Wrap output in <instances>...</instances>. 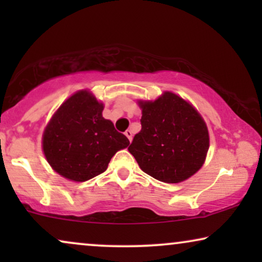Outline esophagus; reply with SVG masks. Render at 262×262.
<instances>
[{
    "label": "esophagus",
    "mask_w": 262,
    "mask_h": 262,
    "mask_svg": "<svg viewBox=\"0 0 262 262\" xmlns=\"http://www.w3.org/2000/svg\"><path fill=\"white\" fill-rule=\"evenodd\" d=\"M125 136L128 138V141H132V131L131 130H126L125 131Z\"/></svg>",
    "instance_id": "esophagus-1"
}]
</instances>
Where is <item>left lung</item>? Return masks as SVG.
<instances>
[{
    "instance_id": "1",
    "label": "left lung",
    "mask_w": 262,
    "mask_h": 262,
    "mask_svg": "<svg viewBox=\"0 0 262 262\" xmlns=\"http://www.w3.org/2000/svg\"><path fill=\"white\" fill-rule=\"evenodd\" d=\"M142 128L128 151L141 169L156 180L178 184L200 169L209 150V131L194 107L166 92L155 101L139 102Z\"/></svg>"
}]
</instances>
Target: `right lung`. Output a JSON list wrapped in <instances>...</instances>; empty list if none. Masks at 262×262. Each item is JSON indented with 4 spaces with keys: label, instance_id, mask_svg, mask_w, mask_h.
<instances>
[{
    "label": "right lung",
    "instance_id": "right-lung-1",
    "mask_svg": "<svg viewBox=\"0 0 262 262\" xmlns=\"http://www.w3.org/2000/svg\"><path fill=\"white\" fill-rule=\"evenodd\" d=\"M103 105L91 93L70 96L50 120L42 136V150L53 169L73 181H87L103 173L127 137L102 117Z\"/></svg>",
    "mask_w": 262,
    "mask_h": 262
}]
</instances>
